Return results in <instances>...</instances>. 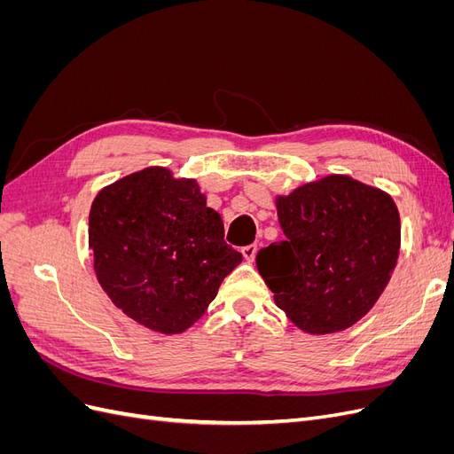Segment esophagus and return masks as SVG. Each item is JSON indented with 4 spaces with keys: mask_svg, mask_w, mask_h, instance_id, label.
<instances>
[{
    "mask_svg": "<svg viewBox=\"0 0 454 454\" xmlns=\"http://www.w3.org/2000/svg\"><path fill=\"white\" fill-rule=\"evenodd\" d=\"M242 255H244V259L246 261H252L255 259V255H257V244H250V246H244L242 248Z\"/></svg>",
    "mask_w": 454,
    "mask_h": 454,
    "instance_id": "obj_1",
    "label": "esophagus"
}]
</instances>
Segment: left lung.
I'll use <instances>...</instances> for the list:
<instances>
[{
	"mask_svg": "<svg viewBox=\"0 0 454 454\" xmlns=\"http://www.w3.org/2000/svg\"><path fill=\"white\" fill-rule=\"evenodd\" d=\"M277 210L286 240L255 257L277 305L312 335L358 322L377 303L400 255L394 200L348 176H329L278 197Z\"/></svg>",
	"mask_w": 454,
	"mask_h": 454,
	"instance_id": "1",
	"label": "left lung"
}]
</instances>
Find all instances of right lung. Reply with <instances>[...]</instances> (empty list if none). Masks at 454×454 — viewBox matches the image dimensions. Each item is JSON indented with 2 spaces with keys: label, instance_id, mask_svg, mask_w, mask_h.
I'll return each mask as SVG.
<instances>
[{
  "label": "right lung",
  "instance_id": "right-lung-1",
  "mask_svg": "<svg viewBox=\"0 0 454 454\" xmlns=\"http://www.w3.org/2000/svg\"><path fill=\"white\" fill-rule=\"evenodd\" d=\"M94 270L115 307L160 333H182L242 261L195 180L145 168L100 191L89 215Z\"/></svg>",
  "mask_w": 454,
  "mask_h": 454
}]
</instances>
